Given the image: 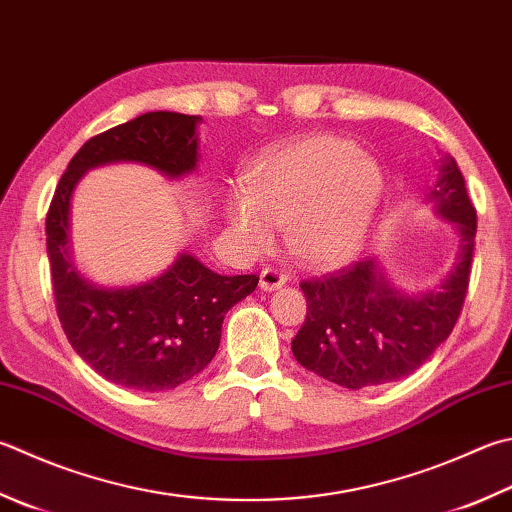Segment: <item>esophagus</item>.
I'll list each match as a JSON object with an SVG mask.
<instances>
[{
	"instance_id": "34e87169",
	"label": "esophagus",
	"mask_w": 512,
	"mask_h": 512,
	"mask_svg": "<svg viewBox=\"0 0 512 512\" xmlns=\"http://www.w3.org/2000/svg\"><path fill=\"white\" fill-rule=\"evenodd\" d=\"M287 283V274L281 272V269L274 267H265L260 272V289L263 292H274V289H281Z\"/></svg>"
}]
</instances>
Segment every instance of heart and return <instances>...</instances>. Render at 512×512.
Here are the masks:
<instances>
[{
	"label": "heart",
	"mask_w": 512,
	"mask_h": 512,
	"mask_svg": "<svg viewBox=\"0 0 512 512\" xmlns=\"http://www.w3.org/2000/svg\"><path fill=\"white\" fill-rule=\"evenodd\" d=\"M383 194L379 162L352 140L314 136L260 158L247 173V194L227 198L225 216L252 252L272 245L274 225L303 265L327 269L363 252Z\"/></svg>",
	"instance_id": "obj_1"
}]
</instances>
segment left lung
Masks as SVG:
<instances>
[{"instance_id": "8db88e82", "label": "left lung", "mask_w": 512, "mask_h": 512, "mask_svg": "<svg viewBox=\"0 0 512 512\" xmlns=\"http://www.w3.org/2000/svg\"><path fill=\"white\" fill-rule=\"evenodd\" d=\"M428 202L459 234L457 260L441 285L412 294L394 285L376 258L303 281L305 323L292 341L296 361L350 390L399 381L448 339L468 292L477 211L457 160L443 156Z\"/></svg>"}]
</instances>
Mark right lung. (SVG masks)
I'll use <instances>...</instances> for the list:
<instances>
[{
	"label": "right lung",
	"instance_id": "right-lung-1",
	"mask_svg": "<svg viewBox=\"0 0 512 512\" xmlns=\"http://www.w3.org/2000/svg\"><path fill=\"white\" fill-rule=\"evenodd\" d=\"M200 115L151 111L91 138L75 153L46 214L57 316L73 350L129 390L162 392L194 379L214 359L225 314L258 285L256 274L223 276L189 252L147 283L102 287L71 258V200L86 171L138 162L167 178L198 167Z\"/></svg>",
	"mask_w": 512,
	"mask_h": 512
}]
</instances>
